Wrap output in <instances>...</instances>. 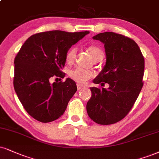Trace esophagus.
<instances>
[{
  "instance_id": "1",
  "label": "esophagus",
  "mask_w": 159,
  "mask_h": 159,
  "mask_svg": "<svg viewBox=\"0 0 159 159\" xmlns=\"http://www.w3.org/2000/svg\"><path fill=\"white\" fill-rule=\"evenodd\" d=\"M84 87V86L81 85V84H77V88H78V90H80V89H83Z\"/></svg>"
}]
</instances>
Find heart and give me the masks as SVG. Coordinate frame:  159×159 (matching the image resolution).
<instances>
[{
  "mask_svg": "<svg viewBox=\"0 0 159 159\" xmlns=\"http://www.w3.org/2000/svg\"><path fill=\"white\" fill-rule=\"evenodd\" d=\"M88 51L92 56L93 60L96 61L98 59L103 58V52L98 47L95 46H90L88 47ZM76 56V49L72 48L67 52L66 55V61L69 64H71L74 62ZM70 76L78 84H84L87 82L89 78L94 76V72L90 70H84V69L77 68L75 70H72L70 72Z\"/></svg>",
  "mask_w": 159,
  "mask_h": 159,
  "instance_id": "heart-1",
  "label": "heart"
}]
</instances>
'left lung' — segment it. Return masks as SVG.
I'll return each instance as SVG.
<instances>
[{"instance_id":"left-lung-1","label":"left lung","mask_w":159,"mask_h":159,"mask_svg":"<svg viewBox=\"0 0 159 159\" xmlns=\"http://www.w3.org/2000/svg\"><path fill=\"white\" fill-rule=\"evenodd\" d=\"M104 44L106 64L93 83L108 89L90 87L92 96L87 104L89 117L99 124L121 121L130 111L143 87L144 58L131 38L106 32L93 36Z\"/></svg>"}]
</instances>
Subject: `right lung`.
Instances as JSON below:
<instances>
[{
  "mask_svg": "<svg viewBox=\"0 0 159 159\" xmlns=\"http://www.w3.org/2000/svg\"><path fill=\"white\" fill-rule=\"evenodd\" d=\"M89 32H43L30 36L15 58L13 84L26 112L38 121L47 123L60 118L77 91L71 78L62 72L69 49Z\"/></svg>",
  "mask_w": 159,
  "mask_h": 159,
  "instance_id": "right-lung-1",
  "label": "right lung"
}]
</instances>
